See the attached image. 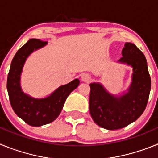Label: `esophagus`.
<instances>
[{
	"instance_id": "34e87169",
	"label": "esophagus",
	"mask_w": 158,
	"mask_h": 158,
	"mask_svg": "<svg viewBox=\"0 0 158 158\" xmlns=\"http://www.w3.org/2000/svg\"><path fill=\"white\" fill-rule=\"evenodd\" d=\"M81 77L82 81L87 82V83L90 82L92 80L91 75L89 74V73H82L81 76Z\"/></svg>"
}]
</instances>
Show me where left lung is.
<instances>
[{
	"label": "left lung",
	"mask_w": 158,
	"mask_h": 158,
	"mask_svg": "<svg viewBox=\"0 0 158 158\" xmlns=\"http://www.w3.org/2000/svg\"><path fill=\"white\" fill-rule=\"evenodd\" d=\"M118 62L133 67L132 83L128 93L116 97L100 84H90L89 111L93 121L107 130L121 129L137 120L147 105L151 79L143 53L135 44L127 43Z\"/></svg>",
	"instance_id": "1"
}]
</instances>
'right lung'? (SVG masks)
Returning <instances> with one entry per match:
<instances>
[{"mask_svg":"<svg viewBox=\"0 0 158 158\" xmlns=\"http://www.w3.org/2000/svg\"><path fill=\"white\" fill-rule=\"evenodd\" d=\"M47 43L31 39L19 49L12 61L7 79V89L12 109L19 118L32 127L43 126L55 120L62 111L67 96L80 84V81L75 79L60 86L47 98L40 100L31 98L22 92L19 79L25 60L31 53Z\"/></svg>","mask_w":158,"mask_h":158,"instance_id":"right-lung-1","label":"right lung"}]
</instances>
